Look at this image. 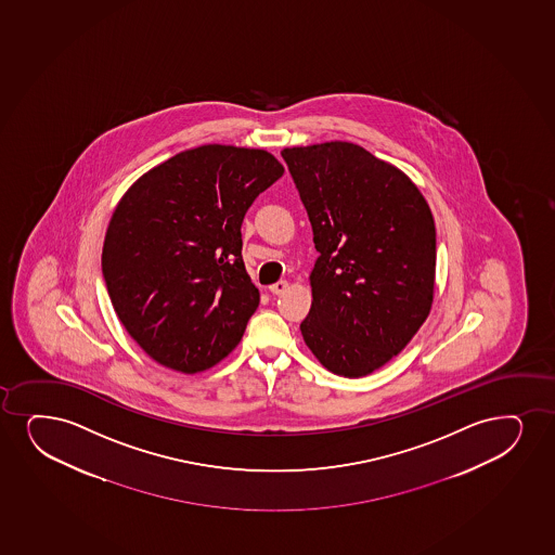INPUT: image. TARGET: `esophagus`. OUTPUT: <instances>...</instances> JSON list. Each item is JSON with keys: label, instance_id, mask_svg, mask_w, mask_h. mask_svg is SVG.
<instances>
[{"label": "esophagus", "instance_id": "1", "mask_svg": "<svg viewBox=\"0 0 555 555\" xmlns=\"http://www.w3.org/2000/svg\"><path fill=\"white\" fill-rule=\"evenodd\" d=\"M286 289H287V281L274 282V284H271V286H269V292H271V294H274V295L284 294V292H286Z\"/></svg>", "mask_w": 555, "mask_h": 555}]
</instances>
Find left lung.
<instances>
[{"instance_id":"1","label":"left lung","mask_w":555,"mask_h":555,"mask_svg":"<svg viewBox=\"0 0 555 555\" xmlns=\"http://www.w3.org/2000/svg\"><path fill=\"white\" fill-rule=\"evenodd\" d=\"M320 253L301 323L315 359L338 376L389 363L430 314L436 227L411 179L349 142L281 153Z\"/></svg>"}]
</instances>
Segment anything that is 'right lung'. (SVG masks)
I'll return each mask as SVG.
<instances>
[{
	"label": "right lung",
	"mask_w": 555,
	"mask_h": 555,
	"mask_svg": "<svg viewBox=\"0 0 555 555\" xmlns=\"http://www.w3.org/2000/svg\"><path fill=\"white\" fill-rule=\"evenodd\" d=\"M282 173L268 151L199 145L125 192L104 237L103 276L117 318L151 359L194 374L240 344L260 305L241 224Z\"/></svg>",
	"instance_id": "add662e5"
}]
</instances>
